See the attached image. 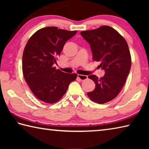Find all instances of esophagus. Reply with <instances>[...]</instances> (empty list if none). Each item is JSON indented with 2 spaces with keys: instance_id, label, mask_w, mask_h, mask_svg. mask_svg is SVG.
<instances>
[{
  "instance_id": "obj_1",
  "label": "esophagus",
  "mask_w": 149,
  "mask_h": 149,
  "mask_svg": "<svg viewBox=\"0 0 149 149\" xmlns=\"http://www.w3.org/2000/svg\"><path fill=\"white\" fill-rule=\"evenodd\" d=\"M77 77L80 79L81 81H84L85 79H87V75H81V74H78L77 75Z\"/></svg>"
}]
</instances>
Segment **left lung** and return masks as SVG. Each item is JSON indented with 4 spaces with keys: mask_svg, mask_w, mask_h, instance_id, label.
<instances>
[{
    "mask_svg": "<svg viewBox=\"0 0 149 149\" xmlns=\"http://www.w3.org/2000/svg\"><path fill=\"white\" fill-rule=\"evenodd\" d=\"M90 45L95 61L100 62V68L105 71L103 77L89 75L95 84V89L87 93L91 100L104 104L119 94L130 74L132 59L127 42L114 28L103 26L81 32Z\"/></svg>",
    "mask_w": 149,
    "mask_h": 149,
    "instance_id": "1",
    "label": "left lung"
}]
</instances>
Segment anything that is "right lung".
<instances>
[{
	"mask_svg": "<svg viewBox=\"0 0 149 149\" xmlns=\"http://www.w3.org/2000/svg\"><path fill=\"white\" fill-rule=\"evenodd\" d=\"M77 31L46 27L30 37L25 47L22 70L25 80L37 99L52 104L64 96L76 74H66L56 70V58L60 54L68 40Z\"/></svg>",
	"mask_w": 149,
	"mask_h": 149,
	"instance_id": "right-lung-1",
	"label": "right lung"
}]
</instances>
